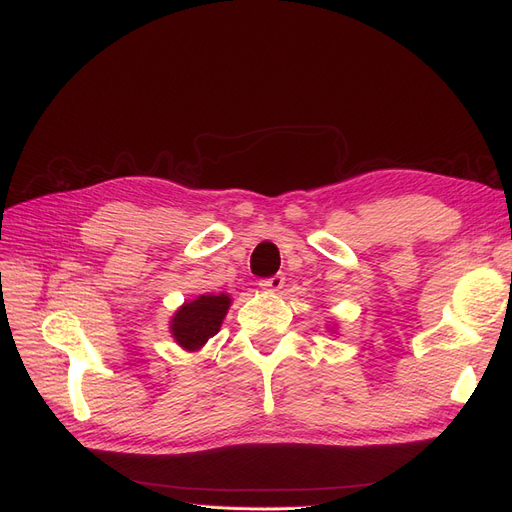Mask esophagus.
<instances>
[{
	"instance_id": "obj_1",
	"label": "esophagus",
	"mask_w": 512,
	"mask_h": 512,
	"mask_svg": "<svg viewBox=\"0 0 512 512\" xmlns=\"http://www.w3.org/2000/svg\"><path fill=\"white\" fill-rule=\"evenodd\" d=\"M259 287L266 289V291H280L285 287V276L283 274H274L270 278H261L259 280Z\"/></svg>"
}]
</instances>
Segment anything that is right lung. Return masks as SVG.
<instances>
[{"label":"right lung","instance_id":"obj_1","mask_svg":"<svg viewBox=\"0 0 512 512\" xmlns=\"http://www.w3.org/2000/svg\"><path fill=\"white\" fill-rule=\"evenodd\" d=\"M229 295H200L193 302H185L172 317L170 332L185 351H197L221 329L229 310Z\"/></svg>","mask_w":512,"mask_h":512}]
</instances>
